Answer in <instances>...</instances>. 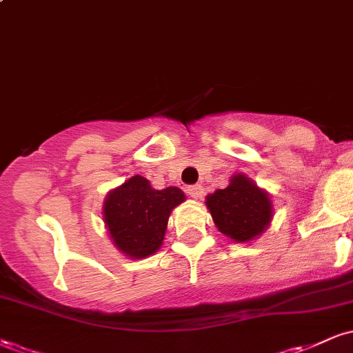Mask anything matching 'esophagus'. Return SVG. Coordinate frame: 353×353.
I'll return each mask as SVG.
<instances>
[{"label": "esophagus", "mask_w": 353, "mask_h": 353, "mask_svg": "<svg viewBox=\"0 0 353 353\" xmlns=\"http://www.w3.org/2000/svg\"><path fill=\"white\" fill-rule=\"evenodd\" d=\"M185 192H188V196L192 197V199H199L202 192H204V189H202L199 184H196V185H189V188L185 189Z\"/></svg>", "instance_id": "1"}]
</instances>
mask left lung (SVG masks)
<instances>
[{"label": "left lung", "mask_w": 353, "mask_h": 353, "mask_svg": "<svg viewBox=\"0 0 353 353\" xmlns=\"http://www.w3.org/2000/svg\"><path fill=\"white\" fill-rule=\"evenodd\" d=\"M205 208L219 232L237 244H249L261 237L274 217L269 192L242 172L234 174L225 189L209 194Z\"/></svg>", "instance_id": "1"}]
</instances>
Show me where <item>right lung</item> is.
<instances>
[{
	"label": "right lung",
	"instance_id": "right-lung-1",
	"mask_svg": "<svg viewBox=\"0 0 353 353\" xmlns=\"http://www.w3.org/2000/svg\"><path fill=\"white\" fill-rule=\"evenodd\" d=\"M184 201L179 188L154 189L134 174L109 190L101 214L116 249L128 259H145L161 249L169 216Z\"/></svg>",
	"mask_w": 353,
	"mask_h": 353
}]
</instances>
